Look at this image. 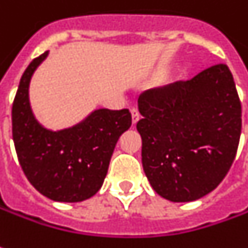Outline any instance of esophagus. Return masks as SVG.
Wrapping results in <instances>:
<instances>
[{
  "instance_id": "obj_1",
  "label": "esophagus",
  "mask_w": 248,
  "mask_h": 248,
  "mask_svg": "<svg viewBox=\"0 0 248 248\" xmlns=\"http://www.w3.org/2000/svg\"><path fill=\"white\" fill-rule=\"evenodd\" d=\"M131 114H132V124L135 125L136 123L139 121V119H140V113H139V110H138L136 108H134V109L131 110Z\"/></svg>"
}]
</instances>
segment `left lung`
I'll return each mask as SVG.
<instances>
[{"mask_svg": "<svg viewBox=\"0 0 248 248\" xmlns=\"http://www.w3.org/2000/svg\"><path fill=\"white\" fill-rule=\"evenodd\" d=\"M138 108L142 164L153 190L172 202L212 192L228 173L242 132V105L228 66L147 90Z\"/></svg>", "mask_w": 248, "mask_h": 248, "instance_id": "obj_1", "label": "left lung"}]
</instances>
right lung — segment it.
I'll use <instances>...</instances> for the list:
<instances>
[{
	"label": "right lung",
	"instance_id": "1",
	"mask_svg": "<svg viewBox=\"0 0 248 248\" xmlns=\"http://www.w3.org/2000/svg\"><path fill=\"white\" fill-rule=\"evenodd\" d=\"M49 51L31 61L12 106V135L28 182L56 202H81L104 184L113 150L132 124L128 109H95L72 127L53 131L35 119L30 81Z\"/></svg>",
	"mask_w": 248,
	"mask_h": 248
}]
</instances>
